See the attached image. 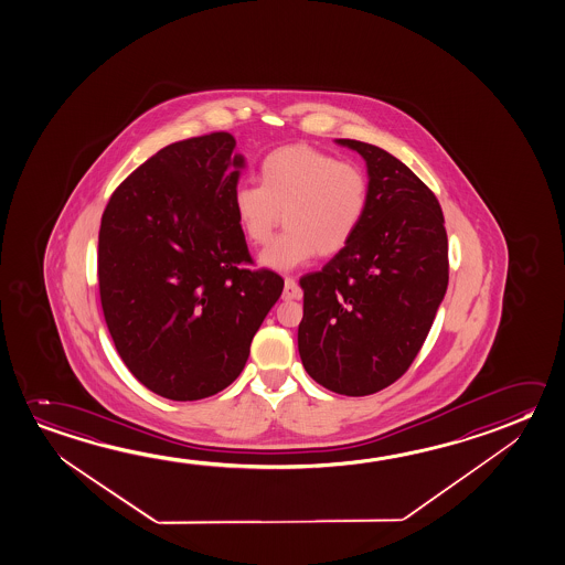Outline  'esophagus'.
<instances>
[{"mask_svg": "<svg viewBox=\"0 0 565 565\" xmlns=\"http://www.w3.org/2000/svg\"><path fill=\"white\" fill-rule=\"evenodd\" d=\"M300 296H302V290L296 285L295 278H285V292H282V298H285V300H298Z\"/></svg>", "mask_w": 565, "mask_h": 565, "instance_id": "1", "label": "esophagus"}]
</instances>
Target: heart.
Returning a JSON list of instances; mask_svg holds the SVG:
<instances>
[{
	"label": "heart",
	"instance_id": "b5f03b06",
	"mask_svg": "<svg viewBox=\"0 0 565 565\" xmlns=\"http://www.w3.org/2000/svg\"><path fill=\"white\" fill-rule=\"evenodd\" d=\"M363 172L308 145L269 152L259 169V186L243 184L233 194V214L243 235L265 245L282 222L287 230L259 255L265 269L290 270L316 253L343 252L367 212Z\"/></svg>",
	"mask_w": 565,
	"mask_h": 565
}]
</instances>
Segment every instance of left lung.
Here are the masks:
<instances>
[{
    "mask_svg": "<svg viewBox=\"0 0 565 565\" xmlns=\"http://www.w3.org/2000/svg\"><path fill=\"white\" fill-rule=\"evenodd\" d=\"M335 143L367 164V212L350 245L300 278L298 351L318 385L367 396L406 373L448 288V235L431 190L375 145Z\"/></svg>",
    "mask_w": 565,
    "mask_h": 565,
    "instance_id": "8db88e82",
    "label": "left lung"
}]
</instances>
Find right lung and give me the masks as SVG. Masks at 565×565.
I'll list each match as a JSON object with an SVG mask.
<instances>
[{
  "instance_id": "1",
  "label": "right lung",
  "mask_w": 565,
  "mask_h": 565,
  "mask_svg": "<svg viewBox=\"0 0 565 565\" xmlns=\"http://www.w3.org/2000/svg\"><path fill=\"white\" fill-rule=\"evenodd\" d=\"M232 135L169 145L109 198L98 237L102 310L119 358L152 393L200 401L239 376L285 280L249 270L233 214L245 157Z\"/></svg>"
}]
</instances>
